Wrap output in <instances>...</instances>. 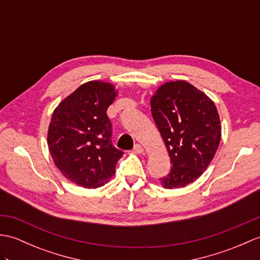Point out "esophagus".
I'll list each match as a JSON object with an SVG mask.
<instances>
[{
    "label": "esophagus",
    "instance_id": "esophagus-1",
    "mask_svg": "<svg viewBox=\"0 0 260 260\" xmlns=\"http://www.w3.org/2000/svg\"><path fill=\"white\" fill-rule=\"evenodd\" d=\"M134 153L136 154H143L144 153V147L140 144H136L135 147H134Z\"/></svg>",
    "mask_w": 260,
    "mask_h": 260
}]
</instances>
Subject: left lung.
I'll return each instance as SVG.
<instances>
[{
  "mask_svg": "<svg viewBox=\"0 0 260 260\" xmlns=\"http://www.w3.org/2000/svg\"><path fill=\"white\" fill-rule=\"evenodd\" d=\"M150 111L172 160L159 178L168 189L195 182L207 170L219 146L221 125L215 103L186 81H171L156 89Z\"/></svg>",
  "mask_w": 260,
  "mask_h": 260,
  "instance_id": "1",
  "label": "left lung"
}]
</instances>
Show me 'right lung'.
<instances>
[{
    "label": "right lung",
    "mask_w": 260,
    "mask_h": 260,
    "mask_svg": "<svg viewBox=\"0 0 260 260\" xmlns=\"http://www.w3.org/2000/svg\"><path fill=\"white\" fill-rule=\"evenodd\" d=\"M117 96L115 86L102 81L84 83L52 114L47 146L54 164L70 182L98 188L115 174L124 152L112 145L106 111Z\"/></svg>",
    "instance_id": "1"
}]
</instances>
